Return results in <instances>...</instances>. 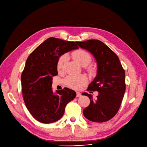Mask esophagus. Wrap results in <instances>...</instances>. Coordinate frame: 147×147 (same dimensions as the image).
I'll list each match as a JSON object with an SVG mask.
<instances>
[{
    "mask_svg": "<svg viewBox=\"0 0 147 147\" xmlns=\"http://www.w3.org/2000/svg\"><path fill=\"white\" fill-rule=\"evenodd\" d=\"M81 95H82V94L81 93H80V92H77V95H76V96L77 97H79V96H81Z\"/></svg>",
    "mask_w": 147,
    "mask_h": 147,
    "instance_id": "esophagus-1",
    "label": "esophagus"
}]
</instances>
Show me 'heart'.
<instances>
[{
    "mask_svg": "<svg viewBox=\"0 0 147 147\" xmlns=\"http://www.w3.org/2000/svg\"><path fill=\"white\" fill-rule=\"evenodd\" d=\"M74 58L82 66L87 65L91 61V56L89 53L83 50H78L74 52L73 53ZM69 56L67 53H64L62 55L59 57L57 61V67L59 70L63 69L65 63L67 62ZM88 82V78L85 75H81L78 76H67L64 79V83L69 87L74 89H80L83 86H84Z\"/></svg>",
    "mask_w": 147,
    "mask_h": 147,
    "instance_id": "b5f03b06",
    "label": "heart"
}]
</instances>
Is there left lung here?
Instances as JSON below:
<instances>
[{
  "label": "left lung",
  "mask_w": 147,
  "mask_h": 147,
  "mask_svg": "<svg viewBox=\"0 0 147 147\" xmlns=\"http://www.w3.org/2000/svg\"><path fill=\"white\" fill-rule=\"evenodd\" d=\"M76 44L92 53L98 67L97 75L87 90L97 91L98 95L94 99L90 94H82L90 100L83 110L84 115L94 122H105L112 119L120 107L126 88L125 70L116 53L102 42L93 39Z\"/></svg>",
  "instance_id": "left-lung-1"
}]
</instances>
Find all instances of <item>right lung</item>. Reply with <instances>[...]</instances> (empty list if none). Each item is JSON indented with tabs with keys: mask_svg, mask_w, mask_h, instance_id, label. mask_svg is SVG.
Instances as JSON below:
<instances>
[{
	"mask_svg": "<svg viewBox=\"0 0 147 147\" xmlns=\"http://www.w3.org/2000/svg\"><path fill=\"white\" fill-rule=\"evenodd\" d=\"M78 49L76 42L50 37L28 57L21 76L25 104L35 120L51 123L61 119L68 103L76 96L73 90L52 89V77L58 74L57 63L64 53Z\"/></svg>",
	"mask_w": 147,
	"mask_h": 147,
	"instance_id": "1",
	"label": "right lung"
}]
</instances>
